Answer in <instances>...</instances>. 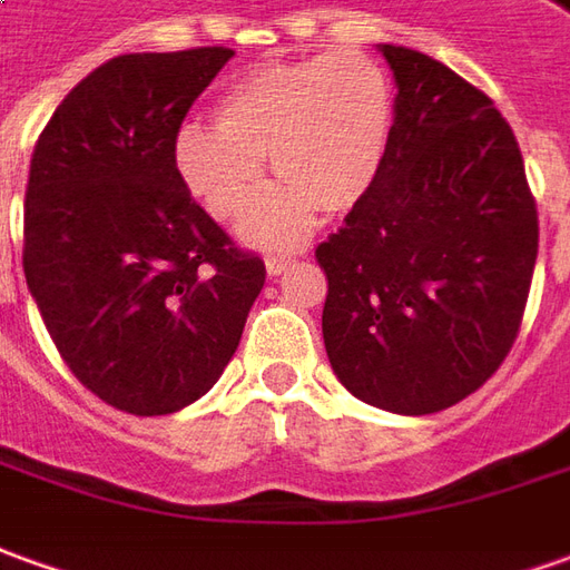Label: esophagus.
<instances>
[{"mask_svg": "<svg viewBox=\"0 0 570 570\" xmlns=\"http://www.w3.org/2000/svg\"><path fill=\"white\" fill-rule=\"evenodd\" d=\"M294 261H297V254H266V269H269V276H278V273H285Z\"/></svg>", "mask_w": 570, "mask_h": 570, "instance_id": "obj_1", "label": "esophagus"}]
</instances>
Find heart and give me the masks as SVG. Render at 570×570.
Instances as JSON below:
<instances>
[{"label": "heart", "mask_w": 570, "mask_h": 570, "mask_svg": "<svg viewBox=\"0 0 570 570\" xmlns=\"http://www.w3.org/2000/svg\"><path fill=\"white\" fill-rule=\"evenodd\" d=\"M394 127V86L363 52L341 49L263 65L223 89L217 124L188 120L173 139L179 179L217 219H242L266 188V167L285 179L247 219L261 245L292 242L323 204L341 214L382 170Z\"/></svg>", "instance_id": "heart-1"}]
</instances>
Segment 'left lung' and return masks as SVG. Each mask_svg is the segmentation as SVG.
<instances>
[{
	"instance_id": "8db88e82",
	"label": "left lung",
	"mask_w": 570,
	"mask_h": 570,
	"mask_svg": "<svg viewBox=\"0 0 570 570\" xmlns=\"http://www.w3.org/2000/svg\"><path fill=\"white\" fill-rule=\"evenodd\" d=\"M382 55L394 127L372 188L316 247L323 337L353 397L428 415L474 394L512 351L540 223L493 98L415 49Z\"/></svg>"
}]
</instances>
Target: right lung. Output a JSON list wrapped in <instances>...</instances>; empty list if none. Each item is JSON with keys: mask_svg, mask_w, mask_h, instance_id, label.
I'll return each instance as SVG.
<instances>
[{"mask_svg": "<svg viewBox=\"0 0 570 570\" xmlns=\"http://www.w3.org/2000/svg\"><path fill=\"white\" fill-rule=\"evenodd\" d=\"M233 55H117L70 89L30 158L27 288L70 372L120 412L204 397L266 282L173 164L188 108Z\"/></svg>", "mask_w": 570, "mask_h": 570, "instance_id": "add662e5", "label": "right lung"}]
</instances>
